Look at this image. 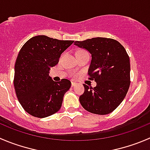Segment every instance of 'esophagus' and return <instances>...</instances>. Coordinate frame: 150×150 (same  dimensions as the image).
Segmentation results:
<instances>
[{"mask_svg":"<svg viewBox=\"0 0 150 150\" xmlns=\"http://www.w3.org/2000/svg\"><path fill=\"white\" fill-rule=\"evenodd\" d=\"M75 85H76V83H74V82L71 83V86H72V87H74Z\"/></svg>","mask_w":150,"mask_h":150,"instance_id":"obj_1","label":"esophagus"}]
</instances>
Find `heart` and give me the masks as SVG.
Here are the masks:
<instances>
[{"label":"heart","instance_id":"1","mask_svg":"<svg viewBox=\"0 0 150 150\" xmlns=\"http://www.w3.org/2000/svg\"><path fill=\"white\" fill-rule=\"evenodd\" d=\"M83 52H86V51H84V50H78V52H77V53H83Z\"/></svg>","mask_w":150,"mask_h":150}]
</instances>
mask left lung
<instances>
[{
	"mask_svg": "<svg viewBox=\"0 0 150 150\" xmlns=\"http://www.w3.org/2000/svg\"><path fill=\"white\" fill-rule=\"evenodd\" d=\"M75 45L91 54L88 74L97 83L94 88L83 84L81 105L92 114H110L123 101L130 87V59L125 49L117 40L103 37L76 41Z\"/></svg>",
	"mask_w": 150,
	"mask_h": 150,
	"instance_id": "obj_1",
	"label": "left lung"
}]
</instances>
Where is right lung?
<instances>
[{
  "label": "right lung",
  "mask_w": 150,
  "mask_h": 150,
  "mask_svg": "<svg viewBox=\"0 0 150 150\" xmlns=\"http://www.w3.org/2000/svg\"><path fill=\"white\" fill-rule=\"evenodd\" d=\"M73 42L40 35L28 40L20 49L14 65V89L22 107L33 117H49L62 107L71 82L53 81L49 71Z\"/></svg>",
  "instance_id": "add662e5"
}]
</instances>
